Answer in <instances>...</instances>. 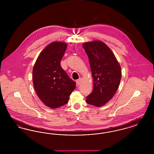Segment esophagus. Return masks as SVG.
Segmentation results:
<instances>
[{"label": "esophagus", "instance_id": "34e87169", "mask_svg": "<svg viewBox=\"0 0 154 154\" xmlns=\"http://www.w3.org/2000/svg\"><path fill=\"white\" fill-rule=\"evenodd\" d=\"M81 81H82V79H81V78H80L79 79H78L76 81V83L77 84V85H80L81 83Z\"/></svg>", "mask_w": 154, "mask_h": 154}]
</instances>
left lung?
I'll list each match as a JSON object with an SVG mask.
<instances>
[{
  "mask_svg": "<svg viewBox=\"0 0 154 154\" xmlns=\"http://www.w3.org/2000/svg\"><path fill=\"white\" fill-rule=\"evenodd\" d=\"M88 55L94 88L87 97L91 105L101 107L113 97L119 87L121 79V68L110 48L101 41L83 44Z\"/></svg>",
  "mask_w": 154,
  "mask_h": 154,
  "instance_id": "1",
  "label": "left lung"
}]
</instances>
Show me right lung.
<instances>
[{
	"instance_id": "add662e5",
	"label": "right lung",
	"mask_w": 154,
	"mask_h": 154,
	"mask_svg": "<svg viewBox=\"0 0 154 154\" xmlns=\"http://www.w3.org/2000/svg\"><path fill=\"white\" fill-rule=\"evenodd\" d=\"M67 44L55 42L41 52L33 69V83L37 95L44 104L57 109L67 104L75 82L60 66Z\"/></svg>"
}]
</instances>
